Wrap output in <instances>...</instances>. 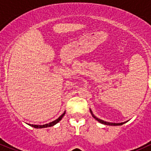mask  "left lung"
<instances>
[{"mask_svg":"<svg viewBox=\"0 0 151 151\" xmlns=\"http://www.w3.org/2000/svg\"><path fill=\"white\" fill-rule=\"evenodd\" d=\"M89 110H90V112H91V116H92L93 118H94V119H96V121H98L99 122L101 123V124H104V125H108V126H121V125H123V124H125V123L128 122V121H125V122H122V123H111V122H108V121H104V120H101V119H99V118L96 117V116L93 115L92 111H91L90 109H89Z\"/></svg>","mask_w":151,"mask_h":151,"instance_id":"1","label":"left lung"}]
</instances>
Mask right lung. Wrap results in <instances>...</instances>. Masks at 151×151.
<instances>
[{
	"mask_svg": "<svg viewBox=\"0 0 151 151\" xmlns=\"http://www.w3.org/2000/svg\"><path fill=\"white\" fill-rule=\"evenodd\" d=\"M65 111L64 112L63 114H62L61 116H60V117L58 118V119H57L56 120L52 121V122L49 123V124H44V125H34V124H28L29 126H32V127L33 128H35V129H42V128H47V127H51V126H55V124H58V122H60V121H61V119H62V117L65 116Z\"/></svg>",
	"mask_w": 151,
	"mask_h": 151,
	"instance_id": "right-lung-1",
	"label": "right lung"
}]
</instances>
